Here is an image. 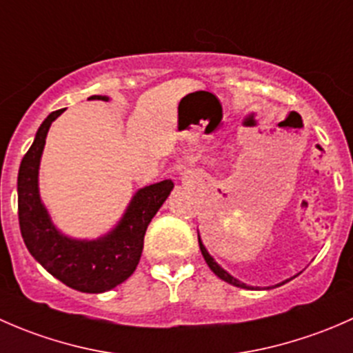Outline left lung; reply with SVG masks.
<instances>
[{
  "label": "left lung",
  "instance_id": "obj_1",
  "mask_svg": "<svg viewBox=\"0 0 353 353\" xmlns=\"http://www.w3.org/2000/svg\"><path fill=\"white\" fill-rule=\"evenodd\" d=\"M198 243H199V249H201V254H203V258H205L206 265L210 266V270H212V272L215 273V275L219 276L220 280H223V282L230 283V285H236V287H241V288H248V290H254V288H256V290H258V287L245 285L244 282H241V280H237L236 276H232V275H230V273L227 272V270H223L222 266H220L219 263H216L215 259H213V256L210 254V252H208V249L205 248V244H203L201 237H199V232H198ZM285 282H288V280H285ZM285 282H282V283H285ZM282 283H279V285H275V287H280V285H282Z\"/></svg>",
  "mask_w": 353,
  "mask_h": 353
}]
</instances>
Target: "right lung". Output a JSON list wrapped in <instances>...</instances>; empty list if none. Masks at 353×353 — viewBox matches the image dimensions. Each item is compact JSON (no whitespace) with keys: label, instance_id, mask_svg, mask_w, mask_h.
Wrapping results in <instances>:
<instances>
[{"label":"right lung","instance_id":"right-lung-1","mask_svg":"<svg viewBox=\"0 0 353 353\" xmlns=\"http://www.w3.org/2000/svg\"><path fill=\"white\" fill-rule=\"evenodd\" d=\"M88 101L109 102L108 95ZM65 109L49 114L35 133L34 143L20 163L19 220L28 252L54 279L78 292L102 294L130 279L143 251L148 223L172 191L170 179L140 188L128 203L119 222L97 239H77L63 234L52 222L39 191V167L52 121Z\"/></svg>","mask_w":353,"mask_h":353}]
</instances>
